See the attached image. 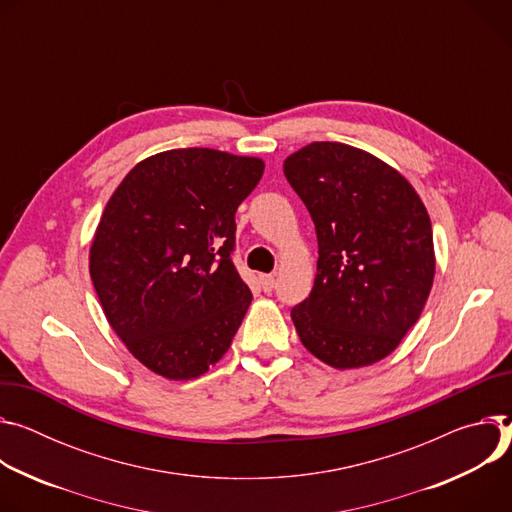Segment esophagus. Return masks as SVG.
Segmentation results:
<instances>
[{"label":"esophagus","mask_w":512,"mask_h":512,"mask_svg":"<svg viewBox=\"0 0 512 512\" xmlns=\"http://www.w3.org/2000/svg\"><path fill=\"white\" fill-rule=\"evenodd\" d=\"M260 285L266 293H270L274 289V276L272 274H260Z\"/></svg>","instance_id":"1"}]
</instances>
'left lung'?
<instances>
[{
    "label": "left lung",
    "instance_id": "left-lung-1",
    "mask_svg": "<svg viewBox=\"0 0 512 512\" xmlns=\"http://www.w3.org/2000/svg\"><path fill=\"white\" fill-rule=\"evenodd\" d=\"M282 166L319 244L313 291L291 311L301 342L337 370L376 364L431 293L429 213L399 170L342 142H311Z\"/></svg>",
    "mask_w": 512,
    "mask_h": 512
}]
</instances>
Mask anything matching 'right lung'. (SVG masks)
<instances>
[{
    "mask_svg": "<svg viewBox=\"0 0 512 512\" xmlns=\"http://www.w3.org/2000/svg\"><path fill=\"white\" fill-rule=\"evenodd\" d=\"M264 160L177 148L138 162L109 197L89 274L111 329L168 380H193L230 350L252 303L238 274L236 209Z\"/></svg>",
    "mask_w": 512,
    "mask_h": 512,
    "instance_id": "obj_1",
    "label": "right lung"
}]
</instances>
